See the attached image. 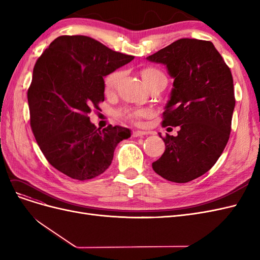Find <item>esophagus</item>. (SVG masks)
<instances>
[{
    "label": "esophagus",
    "instance_id": "34e87169",
    "mask_svg": "<svg viewBox=\"0 0 260 260\" xmlns=\"http://www.w3.org/2000/svg\"><path fill=\"white\" fill-rule=\"evenodd\" d=\"M145 135H147V132L141 131V130H135V131L132 132V137H135V138H137V137H143Z\"/></svg>",
    "mask_w": 260,
    "mask_h": 260
}]
</instances>
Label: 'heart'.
<instances>
[{"instance_id":"heart-1","label":"heart","mask_w":260,"mask_h":260,"mask_svg":"<svg viewBox=\"0 0 260 260\" xmlns=\"http://www.w3.org/2000/svg\"><path fill=\"white\" fill-rule=\"evenodd\" d=\"M141 76H142L144 82L156 79V78H159V77H165L160 70L156 69L154 67L143 68L142 72H141ZM120 77H121L120 72H114L111 75H108L105 78V81H104L105 90L107 92H109V91H112L113 89H115V86L117 85L118 81H119ZM120 115H121L122 118H124V119H128L130 121H137L139 118H141V117L145 115V112L144 111H138V109H125V111H123Z\"/></svg>"}]
</instances>
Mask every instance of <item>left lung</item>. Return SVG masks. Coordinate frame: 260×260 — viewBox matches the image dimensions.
Instances as JSON below:
<instances>
[{"mask_svg": "<svg viewBox=\"0 0 260 260\" xmlns=\"http://www.w3.org/2000/svg\"><path fill=\"white\" fill-rule=\"evenodd\" d=\"M146 59L166 66L175 79L161 123L179 127L176 137L159 133L166 149L152 166L164 179L186 183L214 166L229 141L232 74L214 44L198 39H180Z\"/></svg>", "mask_w": 260, "mask_h": 260, "instance_id": "8db88e82", "label": "left lung"}]
</instances>
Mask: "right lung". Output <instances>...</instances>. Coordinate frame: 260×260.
I'll list each match as a JSON object with an SVG mask.
<instances>
[{"mask_svg":"<svg viewBox=\"0 0 260 260\" xmlns=\"http://www.w3.org/2000/svg\"><path fill=\"white\" fill-rule=\"evenodd\" d=\"M133 58L85 36H60L38 58L28 89L30 125L55 169L84 181L111 166L117 144L131 131L98 129L88 114L104 101V77Z\"/></svg>","mask_w":260,"mask_h":260,"instance_id":"right-lung-1","label":"right lung"}]
</instances>
